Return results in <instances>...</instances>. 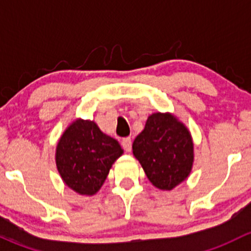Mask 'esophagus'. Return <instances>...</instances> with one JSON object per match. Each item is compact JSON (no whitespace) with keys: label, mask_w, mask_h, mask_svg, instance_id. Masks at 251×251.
Instances as JSON below:
<instances>
[{"label":"esophagus","mask_w":251,"mask_h":251,"mask_svg":"<svg viewBox=\"0 0 251 251\" xmlns=\"http://www.w3.org/2000/svg\"><path fill=\"white\" fill-rule=\"evenodd\" d=\"M121 146H123V148L125 149L126 151H130L131 148H132V141H131L130 137L123 138V141H121Z\"/></svg>","instance_id":"obj_1"}]
</instances>
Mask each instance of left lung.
Listing matches in <instances>:
<instances>
[{
  "mask_svg": "<svg viewBox=\"0 0 251 251\" xmlns=\"http://www.w3.org/2000/svg\"><path fill=\"white\" fill-rule=\"evenodd\" d=\"M132 151L149 181L159 189L170 191L191 173L193 142L186 126L171 114H151L133 141Z\"/></svg>",
  "mask_w": 251,
  "mask_h": 251,
  "instance_id": "8db88e82",
  "label": "left lung"
}]
</instances>
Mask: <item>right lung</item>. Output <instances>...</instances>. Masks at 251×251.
Wrapping results in <instances>:
<instances>
[{"label": "right lung", "mask_w": 251, "mask_h": 251, "mask_svg": "<svg viewBox=\"0 0 251 251\" xmlns=\"http://www.w3.org/2000/svg\"><path fill=\"white\" fill-rule=\"evenodd\" d=\"M121 154L118 141L104 135L93 121L80 119L60 137L55 161L67 186L83 196H93Z\"/></svg>", "instance_id": "right-lung-1"}]
</instances>
